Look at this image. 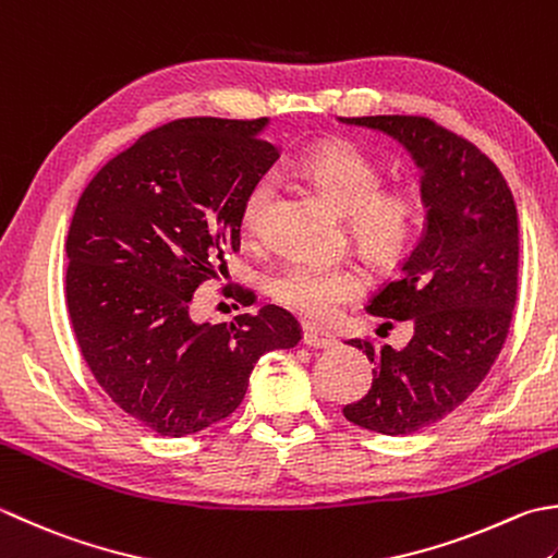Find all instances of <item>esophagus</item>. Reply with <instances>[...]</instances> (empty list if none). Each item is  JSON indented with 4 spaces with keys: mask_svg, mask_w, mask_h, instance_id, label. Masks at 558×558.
<instances>
[{
    "mask_svg": "<svg viewBox=\"0 0 558 558\" xmlns=\"http://www.w3.org/2000/svg\"><path fill=\"white\" fill-rule=\"evenodd\" d=\"M304 343L310 348H333L338 341L329 331L316 329V326H304Z\"/></svg>",
    "mask_w": 558,
    "mask_h": 558,
    "instance_id": "1",
    "label": "esophagus"
}]
</instances>
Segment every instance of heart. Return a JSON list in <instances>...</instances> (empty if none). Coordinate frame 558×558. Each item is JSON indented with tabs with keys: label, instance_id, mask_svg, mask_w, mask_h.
<instances>
[{
	"label": "heart",
	"instance_id": "obj_1",
	"mask_svg": "<svg viewBox=\"0 0 558 558\" xmlns=\"http://www.w3.org/2000/svg\"><path fill=\"white\" fill-rule=\"evenodd\" d=\"M294 171L345 213L348 232L363 254L391 266L416 244L423 205L409 189H381V169L363 149L331 142L304 155ZM276 195V179L258 177L239 207V227L258 236ZM365 272L353 260L292 258L268 278V292L282 307L312 322H329L345 304L363 298Z\"/></svg>",
	"mask_w": 558,
	"mask_h": 558
}]
</instances>
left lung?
<instances>
[{
    "instance_id": "1",
    "label": "left lung",
    "mask_w": 558,
    "mask_h": 558,
    "mask_svg": "<svg viewBox=\"0 0 558 558\" xmlns=\"http://www.w3.org/2000/svg\"><path fill=\"white\" fill-rule=\"evenodd\" d=\"M397 137L423 169L428 227L367 310L413 324L411 341L353 338L373 369L367 395L343 416L381 435H411L452 413L482 385L504 348L518 300V210L482 149L425 116L341 118ZM381 324V326H385Z\"/></svg>"
}]
</instances>
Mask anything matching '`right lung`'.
I'll use <instances>...</instances> for the list:
<instances>
[{"mask_svg": "<svg viewBox=\"0 0 558 558\" xmlns=\"http://www.w3.org/2000/svg\"><path fill=\"white\" fill-rule=\"evenodd\" d=\"M266 123L171 120L104 163L76 203L64 246L76 345L116 407L169 438L227 418L256 360L302 338L276 304L222 324L191 319L193 292L242 244L248 185L278 159Z\"/></svg>", "mask_w": 558, "mask_h": 558, "instance_id": "1", "label": "right lung"}]
</instances>
